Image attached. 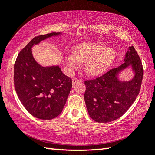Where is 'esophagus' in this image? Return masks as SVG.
<instances>
[{
    "instance_id": "obj_1",
    "label": "esophagus",
    "mask_w": 155,
    "mask_h": 155,
    "mask_svg": "<svg viewBox=\"0 0 155 155\" xmlns=\"http://www.w3.org/2000/svg\"><path fill=\"white\" fill-rule=\"evenodd\" d=\"M81 79H79V78H74L72 79V85H74L76 83H78V82H81Z\"/></svg>"
}]
</instances>
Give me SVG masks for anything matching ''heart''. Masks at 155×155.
I'll use <instances>...</instances> for the list:
<instances>
[{"label": "heart", "instance_id": "1", "mask_svg": "<svg viewBox=\"0 0 155 155\" xmlns=\"http://www.w3.org/2000/svg\"><path fill=\"white\" fill-rule=\"evenodd\" d=\"M72 55L66 58V64L71 69L78 65V61L85 63V70L89 75L103 74L114 61L116 51L107 48L103 42L79 44L72 49Z\"/></svg>", "mask_w": 155, "mask_h": 155}]
</instances>
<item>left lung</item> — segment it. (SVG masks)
Listing matches in <instances>:
<instances>
[{
  "mask_svg": "<svg viewBox=\"0 0 155 155\" xmlns=\"http://www.w3.org/2000/svg\"><path fill=\"white\" fill-rule=\"evenodd\" d=\"M130 65L135 73L133 79L120 81V72ZM143 76L140 57L132 46L128 48L121 65L95 79L85 81L84 100L91 119L99 123H106L124 114L140 93Z\"/></svg>",
  "mask_w": 155,
  "mask_h": 155,
  "instance_id": "8db88e82",
  "label": "left lung"
}]
</instances>
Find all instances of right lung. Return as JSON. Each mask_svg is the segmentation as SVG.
Instances as JSON below:
<instances>
[{
    "label": "right lung",
    "mask_w": 155,
    "mask_h": 155,
    "mask_svg": "<svg viewBox=\"0 0 155 155\" xmlns=\"http://www.w3.org/2000/svg\"><path fill=\"white\" fill-rule=\"evenodd\" d=\"M61 33L35 37L18 54L14 64L15 91L25 108L37 118L51 120L61 114L72 89V79L59 65L43 67L31 51L34 44Z\"/></svg>",
    "instance_id": "add662e5"
}]
</instances>
